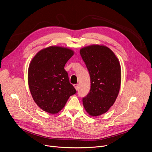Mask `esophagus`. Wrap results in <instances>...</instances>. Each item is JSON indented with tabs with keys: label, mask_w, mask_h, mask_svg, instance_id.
Returning a JSON list of instances; mask_svg holds the SVG:
<instances>
[{
	"label": "esophagus",
	"mask_w": 152,
	"mask_h": 152,
	"mask_svg": "<svg viewBox=\"0 0 152 152\" xmlns=\"http://www.w3.org/2000/svg\"><path fill=\"white\" fill-rule=\"evenodd\" d=\"M73 86H74V87L75 88V89H76V90H78V88H79L78 84H74V85H73Z\"/></svg>",
	"instance_id": "1"
}]
</instances>
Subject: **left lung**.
I'll return each instance as SVG.
<instances>
[{"label": "left lung", "mask_w": 152, "mask_h": 152, "mask_svg": "<svg viewBox=\"0 0 152 152\" xmlns=\"http://www.w3.org/2000/svg\"><path fill=\"white\" fill-rule=\"evenodd\" d=\"M91 81L89 93L82 98L91 116L106 113L114 103L120 88L121 67L114 52L104 46L92 45L80 50Z\"/></svg>", "instance_id": "8db88e82"}]
</instances>
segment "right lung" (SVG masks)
Instances as JSON below:
<instances>
[{"label":"right lung","instance_id":"right-lung-1","mask_svg":"<svg viewBox=\"0 0 152 152\" xmlns=\"http://www.w3.org/2000/svg\"><path fill=\"white\" fill-rule=\"evenodd\" d=\"M72 50L51 46L38 52L28 69L29 87L34 100L43 111L59 112L76 90L70 83L64 66L73 55Z\"/></svg>","mask_w":152,"mask_h":152}]
</instances>
